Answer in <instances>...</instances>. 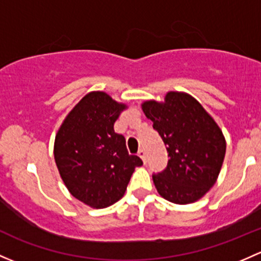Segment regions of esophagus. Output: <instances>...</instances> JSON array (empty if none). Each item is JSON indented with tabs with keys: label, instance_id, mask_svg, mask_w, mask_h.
Wrapping results in <instances>:
<instances>
[{
	"label": "esophagus",
	"instance_id": "1",
	"mask_svg": "<svg viewBox=\"0 0 261 261\" xmlns=\"http://www.w3.org/2000/svg\"><path fill=\"white\" fill-rule=\"evenodd\" d=\"M138 155L140 156V158H141V160L144 161V164L146 163V152H145L144 149H140L138 151Z\"/></svg>",
	"mask_w": 261,
	"mask_h": 261
}]
</instances>
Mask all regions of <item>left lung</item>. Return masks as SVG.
Listing matches in <instances>:
<instances>
[{"instance_id": "8db88e82", "label": "left lung", "mask_w": 261, "mask_h": 261, "mask_svg": "<svg viewBox=\"0 0 261 261\" xmlns=\"http://www.w3.org/2000/svg\"><path fill=\"white\" fill-rule=\"evenodd\" d=\"M141 108L170 158L166 169L152 175L158 193L174 204L200 200L216 182L223 166L226 141L221 128L201 103L185 92L170 91L161 102L145 101Z\"/></svg>"}]
</instances>
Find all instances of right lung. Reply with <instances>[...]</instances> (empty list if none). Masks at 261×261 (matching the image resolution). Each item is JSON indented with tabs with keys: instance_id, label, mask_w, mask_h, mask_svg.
Here are the masks:
<instances>
[{
	"instance_id": "1",
	"label": "right lung",
	"mask_w": 261,
	"mask_h": 261,
	"mask_svg": "<svg viewBox=\"0 0 261 261\" xmlns=\"http://www.w3.org/2000/svg\"><path fill=\"white\" fill-rule=\"evenodd\" d=\"M125 109L106 92H89L68 112L55 138V161L66 188L94 209L119 201L135 167L142 165L114 130Z\"/></svg>"
}]
</instances>
